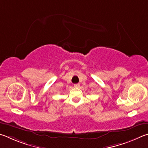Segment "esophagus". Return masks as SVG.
<instances>
[{
  "label": "esophagus",
  "instance_id": "esophagus-1",
  "mask_svg": "<svg viewBox=\"0 0 148 148\" xmlns=\"http://www.w3.org/2000/svg\"><path fill=\"white\" fill-rule=\"evenodd\" d=\"M79 86H80L79 84H74V87H75V88L79 87Z\"/></svg>",
  "mask_w": 148,
  "mask_h": 148
}]
</instances>
